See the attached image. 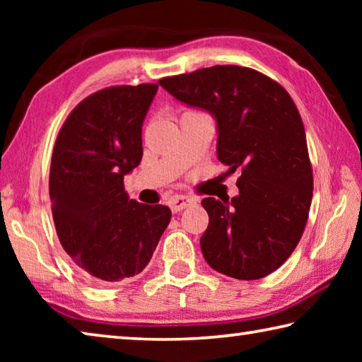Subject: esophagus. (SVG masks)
<instances>
[{
	"instance_id": "34e87169",
	"label": "esophagus",
	"mask_w": 362,
	"mask_h": 362,
	"mask_svg": "<svg viewBox=\"0 0 362 362\" xmlns=\"http://www.w3.org/2000/svg\"><path fill=\"white\" fill-rule=\"evenodd\" d=\"M193 204H196V199L192 198V196H185V194H177V196H174V198H170V201H169L170 209H173L174 212H179L182 209H185V207H189Z\"/></svg>"
}]
</instances>
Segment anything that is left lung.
Segmentation results:
<instances>
[{"mask_svg":"<svg viewBox=\"0 0 362 362\" xmlns=\"http://www.w3.org/2000/svg\"><path fill=\"white\" fill-rule=\"evenodd\" d=\"M175 100L211 113L217 158L240 168L235 198H204L201 250L216 272L252 281L289 259L303 235L313 173L303 122L283 86L246 66L216 65L159 79Z\"/></svg>","mask_w":362,"mask_h":362,"instance_id":"left-lung-1","label":"left lung"}]
</instances>
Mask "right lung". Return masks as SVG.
Here are the masks:
<instances>
[{
	"instance_id": "add662e5",
	"label": "right lung",
	"mask_w": 362,
	"mask_h": 362,
	"mask_svg": "<svg viewBox=\"0 0 362 362\" xmlns=\"http://www.w3.org/2000/svg\"><path fill=\"white\" fill-rule=\"evenodd\" d=\"M156 84L116 86L73 110L52 151L49 196L59 240L99 284H115L148 265L170 209L129 199L122 180L144 155L142 126Z\"/></svg>"
}]
</instances>
